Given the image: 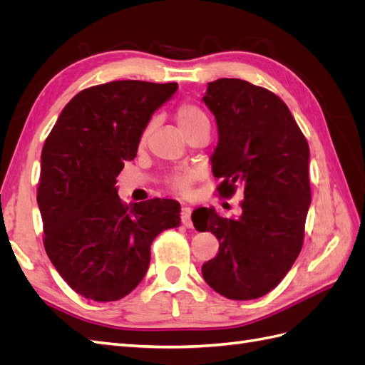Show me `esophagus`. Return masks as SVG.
Returning a JSON list of instances; mask_svg holds the SVG:
<instances>
[{
  "label": "esophagus",
  "mask_w": 365,
  "mask_h": 365,
  "mask_svg": "<svg viewBox=\"0 0 365 365\" xmlns=\"http://www.w3.org/2000/svg\"><path fill=\"white\" fill-rule=\"evenodd\" d=\"M181 220H182V225L187 228H192L193 222H192V208L190 207H182L181 208Z\"/></svg>",
  "instance_id": "obj_1"
}]
</instances>
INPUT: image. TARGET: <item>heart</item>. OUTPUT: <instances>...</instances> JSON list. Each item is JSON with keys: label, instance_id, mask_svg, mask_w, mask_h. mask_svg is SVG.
<instances>
[{"label": "heart", "instance_id": "b5f03b06", "mask_svg": "<svg viewBox=\"0 0 365 365\" xmlns=\"http://www.w3.org/2000/svg\"><path fill=\"white\" fill-rule=\"evenodd\" d=\"M205 120H207L205 114L201 111L200 108L192 105V103H184L178 108V111H176V121H178V125L182 130L193 128L195 125L201 123V121H205ZM149 129H150V126L145 130L143 138H146ZM193 180H195V172H184V173L175 175L170 180V184L176 192L187 193L190 190V185H192Z\"/></svg>", "mask_w": 365, "mask_h": 365}]
</instances>
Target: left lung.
Returning a JSON list of instances; mask_svg holds the SVG:
<instances>
[{"label": "left lung", "instance_id": "1", "mask_svg": "<svg viewBox=\"0 0 365 365\" xmlns=\"http://www.w3.org/2000/svg\"><path fill=\"white\" fill-rule=\"evenodd\" d=\"M202 102L217 126L212 157L217 192L244 189L242 213L220 217L196 210L200 231L219 240L216 257L202 264L210 288L230 300H254L277 286L302 251L311 205L309 146L280 97L240 79L207 85Z\"/></svg>", "mask_w": 365, "mask_h": 365}]
</instances>
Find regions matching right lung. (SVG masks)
Here are the masks:
<instances>
[{
	"label": "right lung",
	"mask_w": 365,
	"mask_h": 365,
	"mask_svg": "<svg viewBox=\"0 0 365 365\" xmlns=\"http://www.w3.org/2000/svg\"><path fill=\"white\" fill-rule=\"evenodd\" d=\"M178 83L117 81L76 94L43 143L38 205L43 247L70 288L96 302L134 291L161 231L181 224L175 200L130 202L117 176L137 157L138 143Z\"/></svg>",
	"instance_id": "1"
}]
</instances>
